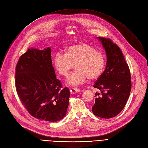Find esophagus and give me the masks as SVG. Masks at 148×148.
<instances>
[{
  "label": "esophagus",
  "mask_w": 148,
  "mask_h": 148,
  "mask_svg": "<svg viewBox=\"0 0 148 148\" xmlns=\"http://www.w3.org/2000/svg\"><path fill=\"white\" fill-rule=\"evenodd\" d=\"M70 92L71 94H76L78 92L80 91V90L77 88H74V87H72L70 89Z\"/></svg>",
  "instance_id": "34e87169"
}]
</instances>
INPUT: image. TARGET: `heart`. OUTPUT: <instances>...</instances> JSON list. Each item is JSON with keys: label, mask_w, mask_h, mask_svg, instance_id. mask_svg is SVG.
<instances>
[{"label": "heart", "mask_w": 148, "mask_h": 148, "mask_svg": "<svg viewBox=\"0 0 148 148\" xmlns=\"http://www.w3.org/2000/svg\"><path fill=\"white\" fill-rule=\"evenodd\" d=\"M54 67L58 73L67 77L75 65L76 70L68 78L67 83L77 86L86 82L87 78L95 79L102 73L105 66L103 54L86 43L72 45L66 53L57 52L54 59Z\"/></svg>", "instance_id": "heart-1"}]
</instances>
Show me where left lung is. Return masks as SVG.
<instances>
[{
    "instance_id": "obj_1",
    "label": "left lung",
    "mask_w": 148,
    "mask_h": 148,
    "mask_svg": "<svg viewBox=\"0 0 148 148\" xmlns=\"http://www.w3.org/2000/svg\"><path fill=\"white\" fill-rule=\"evenodd\" d=\"M98 39L106 52L107 60L105 70L94 85L101 93H95L92 111L98 117L108 119L118 115L126 105L131 90V76L119 47L110 38L99 37Z\"/></svg>"
}]
</instances>
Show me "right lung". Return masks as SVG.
Listing matches in <instances>:
<instances>
[{"label":"right lung","instance_id":"right-lung-1","mask_svg":"<svg viewBox=\"0 0 148 148\" xmlns=\"http://www.w3.org/2000/svg\"><path fill=\"white\" fill-rule=\"evenodd\" d=\"M51 49H36L20 56L16 67L15 86L24 107L33 117L56 122L64 118L70 92L56 78Z\"/></svg>","mask_w":148,"mask_h":148}]
</instances>
